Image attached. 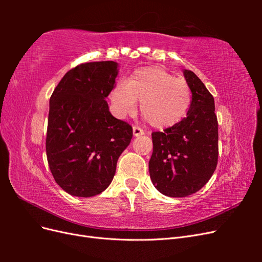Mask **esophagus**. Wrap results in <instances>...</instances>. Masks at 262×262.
Wrapping results in <instances>:
<instances>
[{
	"label": "esophagus",
	"mask_w": 262,
	"mask_h": 262,
	"mask_svg": "<svg viewBox=\"0 0 262 262\" xmlns=\"http://www.w3.org/2000/svg\"><path fill=\"white\" fill-rule=\"evenodd\" d=\"M144 131L142 130L139 126H133V136L134 137H140V136H143Z\"/></svg>",
	"instance_id": "esophagus-1"
}]
</instances>
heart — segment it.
<instances>
[{
	"instance_id": "1",
	"label": "heart",
	"mask_w": 262,
	"mask_h": 262,
	"mask_svg": "<svg viewBox=\"0 0 262 262\" xmlns=\"http://www.w3.org/2000/svg\"><path fill=\"white\" fill-rule=\"evenodd\" d=\"M116 114L125 117L134 113L137 100L148 123L166 129L179 123L191 105L192 92L184 78L158 67L134 71L126 82H118L110 93Z\"/></svg>"
}]
</instances>
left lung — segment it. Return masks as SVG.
<instances>
[{
	"instance_id": "1",
	"label": "left lung",
	"mask_w": 262,
	"mask_h": 262,
	"mask_svg": "<svg viewBox=\"0 0 262 262\" xmlns=\"http://www.w3.org/2000/svg\"><path fill=\"white\" fill-rule=\"evenodd\" d=\"M184 75L192 92L187 117L153 132L149 177L161 193L180 198L195 193L207 184L219 158V123L214 98L192 71Z\"/></svg>"
}]
</instances>
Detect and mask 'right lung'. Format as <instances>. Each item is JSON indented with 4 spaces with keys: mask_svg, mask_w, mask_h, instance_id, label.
Masks as SVG:
<instances>
[{
    "mask_svg": "<svg viewBox=\"0 0 262 262\" xmlns=\"http://www.w3.org/2000/svg\"><path fill=\"white\" fill-rule=\"evenodd\" d=\"M118 75L114 61L70 70L50 97L46 152L55 182L75 196L101 193L113 181L132 126L115 118L105 100Z\"/></svg>",
    "mask_w": 262,
    "mask_h": 262,
    "instance_id": "1",
    "label": "right lung"
}]
</instances>
